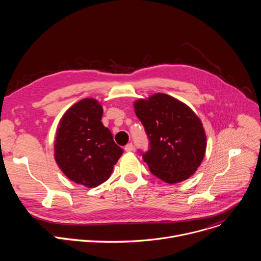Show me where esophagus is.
<instances>
[{
	"label": "esophagus",
	"mask_w": 261,
	"mask_h": 261,
	"mask_svg": "<svg viewBox=\"0 0 261 261\" xmlns=\"http://www.w3.org/2000/svg\"><path fill=\"white\" fill-rule=\"evenodd\" d=\"M125 151L126 152H132L133 151V144L132 143H128V144H126L125 145Z\"/></svg>",
	"instance_id": "34e87169"
}]
</instances>
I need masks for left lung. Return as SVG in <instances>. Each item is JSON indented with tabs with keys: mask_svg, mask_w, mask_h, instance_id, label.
<instances>
[{
	"mask_svg": "<svg viewBox=\"0 0 261 261\" xmlns=\"http://www.w3.org/2000/svg\"><path fill=\"white\" fill-rule=\"evenodd\" d=\"M134 108L150 140L142 159L151 172L168 184L189 178L206 147L199 118L189 106L162 93L135 101Z\"/></svg>",
	"mask_w": 261,
	"mask_h": 261,
	"instance_id": "left-lung-1",
	"label": "left lung"
}]
</instances>
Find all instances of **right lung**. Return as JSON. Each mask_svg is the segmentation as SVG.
Masks as SVG:
<instances>
[{"instance_id": "obj_1", "label": "right lung", "mask_w": 261, "mask_h": 261, "mask_svg": "<svg viewBox=\"0 0 261 261\" xmlns=\"http://www.w3.org/2000/svg\"><path fill=\"white\" fill-rule=\"evenodd\" d=\"M102 114L97 100L83 99L66 111L56 134L57 164L69 179L89 188L109 178L124 152L103 126Z\"/></svg>"}]
</instances>
